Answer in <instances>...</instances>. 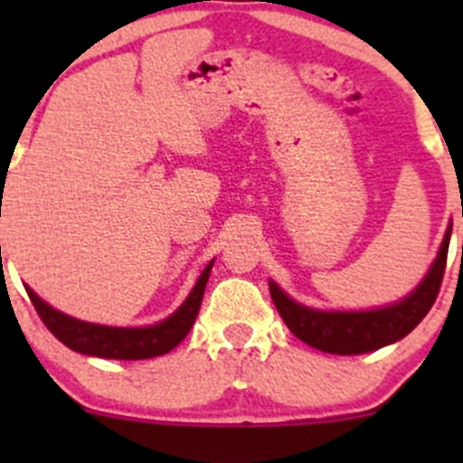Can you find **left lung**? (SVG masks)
I'll list each match as a JSON object with an SVG mask.
<instances>
[{"label":"left lung","mask_w":463,"mask_h":463,"mask_svg":"<svg viewBox=\"0 0 463 463\" xmlns=\"http://www.w3.org/2000/svg\"><path fill=\"white\" fill-rule=\"evenodd\" d=\"M450 232L452 226H448L430 273L405 300L396 305L374 311H316L293 302L278 284L270 282L269 288L275 309L287 322L291 334L309 347L338 356L376 352L385 345L405 338L432 309L446 270Z\"/></svg>","instance_id":"8db88e82"}]
</instances>
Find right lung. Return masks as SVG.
<instances>
[{
  "label": "right lung",
  "instance_id": "right-lung-1",
  "mask_svg": "<svg viewBox=\"0 0 463 463\" xmlns=\"http://www.w3.org/2000/svg\"><path fill=\"white\" fill-rule=\"evenodd\" d=\"M210 269H213V261L205 266L188 300L170 318L154 326H141V329L91 325V322L76 320L42 302L31 288H26V293H29L33 307H35L37 316L44 322L46 329L73 352L98 358H116V361H143V358L163 356V354L172 352L188 335L194 320H197L199 307H202Z\"/></svg>",
  "mask_w": 463,
  "mask_h": 463
}]
</instances>
